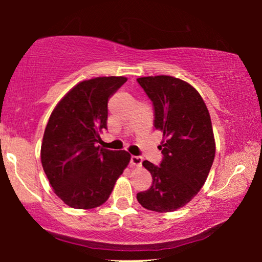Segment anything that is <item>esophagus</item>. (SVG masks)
Here are the masks:
<instances>
[{
  "instance_id": "esophagus-1",
  "label": "esophagus",
  "mask_w": 262,
  "mask_h": 262,
  "mask_svg": "<svg viewBox=\"0 0 262 262\" xmlns=\"http://www.w3.org/2000/svg\"><path fill=\"white\" fill-rule=\"evenodd\" d=\"M142 162H143V159H142L141 156H131L130 163L132 164V166L141 167L142 166Z\"/></svg>"
}]
</instances>
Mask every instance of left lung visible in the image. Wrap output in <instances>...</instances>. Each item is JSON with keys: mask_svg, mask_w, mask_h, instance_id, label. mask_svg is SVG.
Here are the masks:
<instances>
[{"mask_svg": "<svg viewBox=\"0 0 262 262\" xmlns=\"http://www.w3.org/2000/svg\"><path fill=\"white\" fill-rule=\"evenodd\" d=\"M137 82L151 100L154 126L164 138L159 166L143 162L152 184L137 200L146 210L171 212L191 202L210 173L216 152L211 118L199 93L180 78L161 75Z\"/></svg>", "mask_w": 262, "mask_h": 262, "instance_id": "1", "label": "left lung"}]
</instances>
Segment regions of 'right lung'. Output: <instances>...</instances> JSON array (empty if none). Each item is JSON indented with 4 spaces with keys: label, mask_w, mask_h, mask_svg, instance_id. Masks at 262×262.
Returning <instances> with one entry per match:
<instances>
[{
    "label": "right lung",
    "mask_w": 262,
    "mask_h": 262,
    "mask_svg": "<svg viewBox=\"0 0 262 262\" xmlns=\"http://www.w3.org/2000/svg\"><path fill=\"white\" fill-rule=\"evenodd\" d=\"M127 81L123 76L80 82L58 102L46 125L41 164L53 191L74 209H94L108 199L130 162L125 150L96 145L107 128V103Z\"/></svg>",
    "instance_id": "1"
}]
</instances>
